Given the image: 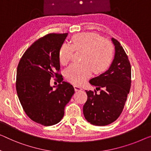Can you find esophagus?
Listing matches in <instances>:
<instances>
[{
  "instance_id": "34e87169",
  "label": "esophagus",
  "mask_w": 151,
  "mask_h": 151,
  "mask_svg": "<svg viewBox=\"0 0 151 151\" xmlns=\"http://www.w3.org/2000/svg\"><path fill=\"white\" fill-rule=\"evenodd\" d=\"M74 87H75V91H81V90H82V87H81L79 86H78V85H75L74 86Z\"/></svg>"
}]
</instances>
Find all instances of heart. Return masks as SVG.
<instances>
[{"label": "heart", "mask_w": 151, "mask_h": 151, "mask_svg": "<svg viewBox=\"0 0 151 151\" xmlns=\"http://www.w3.org/2000/svg\"><path fill=\"white\" fill-rule=\"evenodd\" d=\"M83 51V64H73L65 70V76L69 81L82 84L92 73H101L106 69L113 58L114 47L112 42L102 39L98 34L83 32L74 35L71 45L63 43L59 51V60L62 64H68L74 51Z\"/></svg>", "instance_id": "heart-1"}]
</instances>
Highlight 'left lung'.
Listing matches in <instances>:
<instances>
[{"label": "left lung", "mask_w": 151, "mask_h": 151, "mask_svg": "<svg viewBox=\"0 0 151 151\" xmlns=\"http://www.w3.org/2000/svg\"><path fill=\"white\" fill-rule=\"evenodd\" d=\"M115 55L110 68L104 73L91 78L89 83L102 90L85 91L87 100L83 106V114L92 125H107L114 122L122 112L131 87V65L123 47L112 39Z\"/></svg>", "instance_id": "obj_1"}]
</instances>
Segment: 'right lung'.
<instances>
[{"mask_svg": "<svg viewBox=\"0 0 151 151\" xmlns=\"http://www.w3.org/2000/svg\"><path fill=\"white\" fill-rule=\"evenodd\" d=\"M66 37L67 33H50L40 38L27 49L17 66L15 86L22 106L29 118L44 126L61 121L75 93L60 73L59 51ZM53 77L62 82L55 90L50 85Z\"/></svg>", "mask_w": 151, "mask_h": 151, "instance_id": "right-lung-1", "label": "right lung"}]
</instances>
